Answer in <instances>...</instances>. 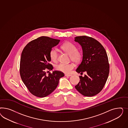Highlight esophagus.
I'll return each instance as SVG.
<instances>
[{
    "label": "esophagus",
    "instance_id": "esophagus-1",
    "mask_svg": "<svg viewBox=\"0 0 128 128\" xmlns=\"http://www.w3.org/2000/svg\"><path fill=\"white\" fill-rule=\"evenodd\" d=\"M65 76H71V74H65Z\"/></svg>",
    "mask_w": 128,
    "mask_h": 128
}]
</instances>
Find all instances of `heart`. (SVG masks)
I'll list each match as a JSON object with an SVG mask.
<instances>
[{
	"label": "heart",
	"instance_id": "b5f03b06",
	"mask_svg": "<svg viewBox=\"0 0 128 128\" xmlns=\"http://www.w3.org/2000/svg\"><path fill=\"white\" fill-rule=\"evenodd\" d=\"M62 48L66 53L70 55V58L76 63L81 62L82 59L83 54L82 52L78 50L77 47L73 43L70 42L64 43ZM50 58L54 62H56L58 58V51L56 48H52L50 52ZM73 63H60L55 66L56 69L65 73H70L74 68Z\"/></svg>",
	"mask_w": 128,
	"mask_h": 128
}]
</instances>
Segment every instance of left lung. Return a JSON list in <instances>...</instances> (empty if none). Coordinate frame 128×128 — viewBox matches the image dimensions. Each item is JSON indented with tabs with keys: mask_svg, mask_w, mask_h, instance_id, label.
<instances>
[{
	"mask_svg": "<svg viewBox=\"0 0 128 128\" xmlns=\"http://www.w3.org/2000/svg\"><path fill=\"white\" fill-rule=\"evenodd\" d=\"M74 41L82 47L83 57L76 71L86 73L79 76L76 89L82 95L92 97L100 92L109 73L108 59L105 48L97 40L86 36H76Z\"/></svg>",
	"mask_w": 128,
	"mask_h": 128,
	"instance_id": "8db88e82",
	"label": "left lung"
}]
</instances>
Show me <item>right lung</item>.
<instances>
[{
    "mask_svg": "<svg viewBox=\"0 0 128 128\" xmlns=\"http://www.w3.org/2000/svg\"><path fill=\"white\" fill-rule=\"evenodd\" d=\"M60 40L41 36L28 44L22 52L20 73L22 81L30 92L35 96L45 97L57 88L60 78L64 76L60 71L46 74L53 69L50 64V52ZM48 72V71H47Z\"/></svg>",
    "mask_w": 128,
    "mask_h": 128,
    "instance_id": "1",
    "label": "right lung"
}]
</instances>
